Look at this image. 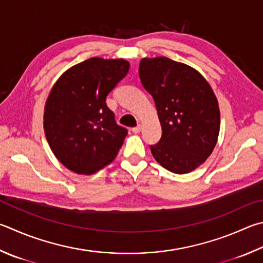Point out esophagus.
<instances>
[{
	"instance_id": "esophagus-1",
	"label": "esophagus",
	"mask_w": 263,
	"mask_h": 263,
	"mask_svg": "<svg viewBox=\"0 0 263 263\" xmlns=\"http://www.w3.org/2000/svg\"><path fill=\"white\" fill-rule=\"evenodd\" d=\"M132 131L135 132V133H139L141 131V125H140V124H139V125H137L136 127H133Z\"/></svg>"
}]
</instances>
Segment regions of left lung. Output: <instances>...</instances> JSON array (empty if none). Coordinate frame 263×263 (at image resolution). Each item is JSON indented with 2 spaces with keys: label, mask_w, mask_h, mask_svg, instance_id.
Returning a JSON list of instances; mask_svg holds the SVG:
<instances>
[{
  "label": "left lung",
  "mask_w": 263,
  "mask_h": 263,
  "mask_svg": "<svg viewBox=\"0 0 263 263\" xmlns=\"http://www.w3.org/2000/svg\"><path fill=\"white\" fill-rule=\"evenodd\" d=\"M139 77L162 127L160 141L151 145L153 156L171 173H191L217 141L219 109L211 85L197 70L168 57L142 59Z\"/></svg>",
  "instance_id": "1"
}]
</instances>
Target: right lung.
Returning a JSON list of instances; mask_svg holds the SVG:
<instances>
[{"instance_id":"add662e5","label":"right lung","mask_w":263,"mask_h":263,"mask_svg":"<svg viewBox=\"0 0 263 263\" xmlns=\"http://www.w3.org/2000/svg\"><path fill=\"white\" fill-rule=\"evenodd\" d=\"M125 60H86L70 68L52 86L44 116L45 133L62 164L90 175L115 159L127 128L119 126L106 99L125 77Z\"/></svg>"}]
</instances>
